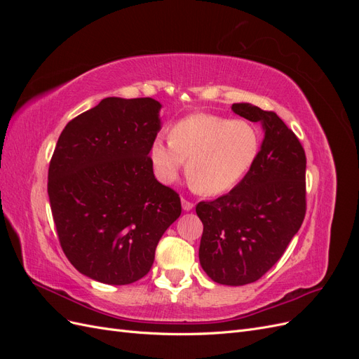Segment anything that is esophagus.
<instances>
[{
  "label": "esophagus",
  "mask_w": 359,
  "mask_h": 359,
  "mask_svg": "<svg viewBox=\"0 0 359 359\" xmlns=\"http://www.w3.org/2000/svg\"><path fill=\"white\" fill-rule=\"evenodd\" d=\"M181 203H182V210H184V211H190V210H193V203H191L190 201H187V199H181Z\"/></svg>",
  "instance_id": "1"
}]
</instances>
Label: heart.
Instances as JSON below:
<instances>
[{
    "mask_svg": "<svg viewBox=\"0 0 359 359\" xmlns=\"http://www.w3.org/2000/svg\"><path fill=\"white\" fill-rule=\"evenodd\" d=\"M260 140L243 119L196 114L170 128L169 139L156 137L149 161L161 182H173L187 160V177L202 194L232 190L255 165Z\"/></svg>",
    "mask_w": 359,
    "mask_h": 359,
    "instance_id": "heart-1",
    "label": "heart"
}]
</instances>
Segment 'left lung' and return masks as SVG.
Masks as SVG:
<instances>
[{
	"instance_id": "obj_1",
	"label": "left lung",
	"mask_w": 359,
	"mask_h": 359,
	"mask_svg": "<svg viewBox=\"0 0 359 359\" xmlns=\"http://www.w3.org/2000/svg\"><path fill=\"white\" fill-rule=\"evenodd\" d=\"M232 111L264 128L255 165L224 196L199 202L203 223L199 260L215 283L259 280L283 256L306 215V153L276 112L250 103Z\"/></svg>"
}]
</instances>
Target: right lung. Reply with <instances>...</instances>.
<instances>
[{"label":"right lung","mask_w":359,"mask_h":359,"mask_svg":"<svg viewBox=\"0 0 359 359\" xmlns=\"http://www.w3.org/2000/svg\"><path fill=\"white\" fill-rule=\"evenodd\" d=\"M149 97H107L64 127L48 194L64 255L81 274L130 285L149 273L161 235L181 215L178 193L149 161L161 128Z\"/></svg>","instance_id":"1"}]
</instances>
